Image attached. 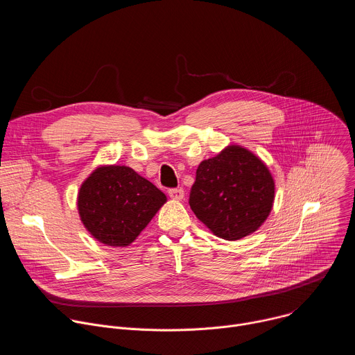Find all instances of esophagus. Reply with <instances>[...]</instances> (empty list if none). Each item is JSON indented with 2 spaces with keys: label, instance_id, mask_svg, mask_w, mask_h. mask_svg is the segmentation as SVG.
<instances>
[{
  "label": "esophagus",
  "instance_id": "1",
  "mask_svg": "<svg viewBox=\"0 0 355 355\" xmlns=\"http://www.w3.org/2000/svg\"><path fill=\"white\" fill-rule=\"evenodd\" d=\"M168 195L174 200H182L184 196H185V192H184L182 188H173V189L168 191Z\"/></svg>",
  "mask_w": 355,
  "mask_h": 355
}]
</instances>
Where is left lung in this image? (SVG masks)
<instances>
[{
	"instance_id": "1",
	"label": "left lung",
	"mask_w": 355,
	"mask_h": 355,
	"mask_svg": "<svg viewBox=\"0 0 355 355\" xmlns=\"http://www.w3.org/2000/svg\"><path fill=\"white\" fill-rule=\"evenodd\" d=\"M274 198L275 182L267 164L248 148L229 144L198 166L189 207L215 236L233 241L259 230Z\"/></svg>"
}]
</instances>
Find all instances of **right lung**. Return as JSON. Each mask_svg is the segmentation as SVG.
<instances>
[{
    "label": "right lung",
    "instance_id": "add662e5",
    "mask_svg": "<svg viewBox=\"0 0 355 355\" xmlns=\"http://www.w3.org/2000/svg\"><path fill=\"white\" fill-rule=\"evenodd\" d=\"M167 202V196L128 166H98L77 195L80 220L99 243L130 245Z\"/></svg>",
    "mask_w": 355,
    "mask_h": 355
}]
</instances>
